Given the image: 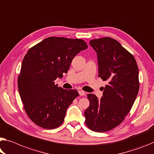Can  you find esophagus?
<instances>
[{"label":"esophagus","instance_id":"1","mask_svg":"<svg viewBox=\"0 0 154 154\" xmlns=\"http://www.w3.org/2000/svg\"><path fill=\"white\" fill-rule=\"evenodd\" d=\"M78 92H79V94L80 96H84V95L86 94V92H85L84 91H83V90H79V91H78Z\"/></svg>","mask_w":154,"mask_h":154}]
</instances>
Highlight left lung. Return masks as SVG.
<instances>
[{"instance_id":"8db88e82","label":"left lung","mask_w":154,"mask_h":154,"mask_svg":"<svg viewBox=\"0 0 154 154\" xmlns=\"http://www.w3.org/2000/svg\"><path fill=\"white\" fill-rule=\"evenodd\" d=\"M90 45L97 53L99 77L108 84L100 99L87 95L85 122L91 130L105 132L121 123L133 106L139 90L138 68L134 56L114 39H95Z\"/></svg>"}]
</instances>
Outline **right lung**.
<instances>
[{"label": "right lung", "mask_w": 154, "mask_h": 154, "mask_svg": "<svg viewBox=\"0 0 154 154\" xmlns=\"http://www.w3.org/2000/svg\"><path fill=\"white\" fill-rule=\"evenodd\" d=\"M84 40L50 37L27 51L18 79L19 94L28 116L45 129H55L64 120L66 109L79 93L55 84L67 73L73 58L86 49Z\"/></svg>", "instance_id": "obj_1"}]
</instances>
